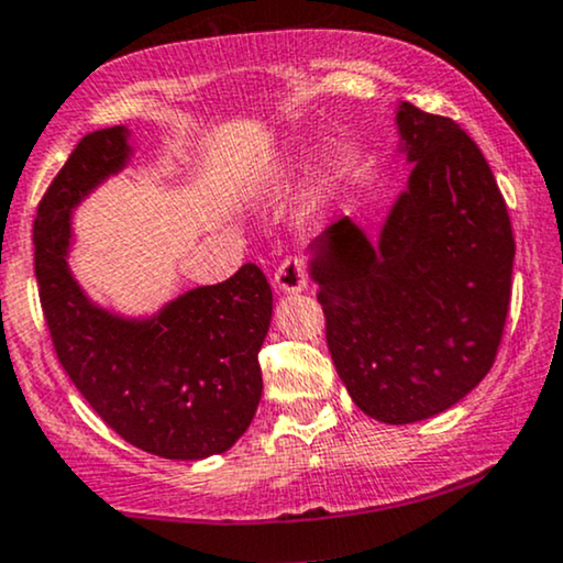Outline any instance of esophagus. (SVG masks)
Returning <instances> with one entry per match:
<instances>
[{"instance_id": "1", "label": "esophagus", "mask_w": 563, "mask_h": 563, "mask_svg": "<svg viewBox=\"0 0 563 563\" xmlns=\"http://www.w3.org/2000/svg\"><path fill=\"white\" fill-rule=\"evenodd\" d=\"M275 288L280 294H299L307 288V264L301 256H288L280 262V267L275 269Z\"/></svg>"}]
</instances>
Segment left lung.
Masks as SVG:
<instances>
[{"mask_svg":"<svg viewBox=\"0 0 563 563\" xmlns=\"http://www.w3.org/2000/svg\"><path fill=\"white\" fill-rule=\"evenodd\" d=\"M407 187L371 243L352 219L312 243L309 275L349 397L384 423L439 416L479 386L510 303L514 230L476 142L397 106Z\"/></svg>","mask_w":563,"mask_h":563,"instance_id":"left-lung-1","label":"left lung"}]
</instances>
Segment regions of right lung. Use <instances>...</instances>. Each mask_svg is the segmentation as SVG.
I'll list each match as a JSON object with an SVG mask.
<instances>
[{
    "label": "right lung",
    "instance_id": "right-lung-1",
    "mask_svg": "<svg viewBox=\"0 0 563 563\" xmlns=\"http://www.w3.org/2000/svg\"><path fill=\"white\" fill-rule=\"evenodd\" d=\"M129 129L87 134L38 200L34 273L63 371L121 439L169 461H200L245 434L262 399L260 349L273 290L256 264L177 296L153 318H121L68 269L70 211L126 166Z\"/></svg>",
    "mask_w": 563,
    "mask_h": 563
}]
</instances>
